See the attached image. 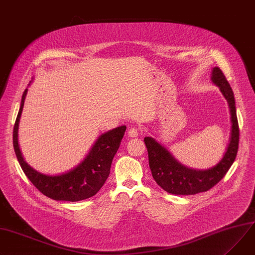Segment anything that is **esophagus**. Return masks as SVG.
<instances>
[{
    "label": "esophagus",
    "instance_id": "34e87169",
    "mask_svg": "<svg viewBox=\"0 0 255 255\" xmlns=\"http://www.w3.org/2000/svg\"><path fill=\"white\" fill-rule=\"evenodd\" d=\"M128 135H129L130 137H136V136L138 135V129H137V128H134V127L130 128V129L128 130Z\"/></svg>",
    "mask_w": 255,
    "mask_h": 255
}]
</instances>
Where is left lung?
Returning <instances> with one entry per match:
<instances>
[{"label":"left lung","instance_id":"1","mask_svg":"<svg viewBox=\"0 0 255 255\" xmlns=\"http://www.w3.org/2000/svg\"><path fill=\"white\" fill-rule=\"evenodd\" d=\"M213 82L218 85L226 98L232 121V132L227 151L220 163L208 170L198 171L186 168L151 137H145L149 168L155 182L165 191L177 195H193L204 192L218 184L234 163L239 146V125L236 114L234 92L219 67H215Z\"/></svg>","mask_w":255,"mask_h":255}]
</instances>
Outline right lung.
I'll list each match as a JSON object with an SVG mask.
<instances>
[{
	"label": "right lung",
	"instance_id": "right-lung-1",
	"mask_svg": "<svg viewBox=\"0 0 255 255\" xmlns=\"http://www.w3.org/2000/svg\"><path fill=\"white\" fill-rule=\"evenodd\" d=\"M26 94L27 88L23 92L13 129V146L23 172L39 192L54 200L73 202L96 195L110 175L113 158L120 146L126 126H120L102 134L82 163L70 172L59 176L43 175L25 163L18 145V124Z\"/></svg>",
	"mask_w": 255,
	"mask_h": 255
}]
</instances>
